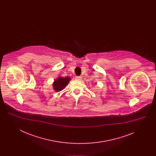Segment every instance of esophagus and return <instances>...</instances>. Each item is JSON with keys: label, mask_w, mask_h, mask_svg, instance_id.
Returning <instances> with one entry per match:
<instances>
[{"label": "esophagus", "mask_w": 156, "mask_h": 156, "mask_svg": "<svg viewBox=\"0 0 156 156\" xmlns=\"http://www.w3.org/2000/svg\"><path fill=\"white\" fill-rule=\"evenodd\" d=\"M75 78H76V80H81L82 79V76H76L75 77Z\"/></svg>", "instance_id": "34e87169"}]
</instances>
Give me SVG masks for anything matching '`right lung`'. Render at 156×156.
Returning a JSON list of instances; mask_svg holds the SVG:
<instances>
[{
    "mask_svg": "<svg viewBox=\"0 0 156 156\" xmlns=\"http://www.w3.org/2000/svg\"><path fill=\"white\" fill-rule=\"evenodd\" d=\"M71 80L69 77H61L59 76L57 79L55 80V81L53 82L52 87L55 91L59 92L64 89L65 87L67 85L68 82Z\"/></svg>",
    "mask_w": 156,
    "mask_h": 156,
    "instance_id": "1",
    "label": "right lung"
}]
</instances>
